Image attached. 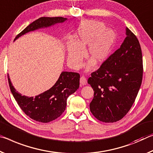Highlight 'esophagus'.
Masks as SVG:
<instances>
[{"mask_svg":"<svg viewBox=\"0 0 153 153\" xmlns=\"http://www.w3.org/2000/svg\"><path fill=\"white\" fill-rule=\"evenodd\" d=\"M80 84L82 85H85L87 84V79L85 76H81L80 78Z\"/></svg>","mask_w":153,"mask_h":153,"instance_id":"1","label":"esophagus"}]
</instances>
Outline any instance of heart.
Segmentation results:
<instances>
[{"label": "heart", "mask_w": 153, "mask_h": 153, "mask_svg": "<svg viewBox=\"0 0 153 153\" xmlns=\"http://www.w3.org/2000/svg\"><path fill=\"white\" fill-rule=\"evenodd\" d=\"M100 22L85 21L79 27L75 36V42L68 44V63L74 68L82 64L85 57L84 49L89 45L87 57L91 61L87 64L86 70L90 71L93 63L100 64L107 59L116 41V34L111 29L105 28Z\"/></svg>", "instance_id": "heart-1"}]
</instances>
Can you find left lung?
Segmentation results:
<instances>
[{
	"mask_svg": "<svg viewBox=\"0 0 153 153\" xmlns=\"http://www.w3.org/2000/svg\"><path fill=\"white\" fill-rule=\"evenodd\" d=\"M142 74L140 42L126 27V37L120 48L88 79L87 82L94 91L89 104L94 116L104 123H114L123 118L135 102Z\"/></svg>",
	"mask_w": 153,
	"mask_h": 153,
	"instance_id": "obj_1",
	"label": "left lung"
}]
</instances>
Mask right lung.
<instances>
[{
    "label": "right lung",
    "instance_id": "add662e5",
    "mask_svg": "<svg viewBox=\"0 0 153 153\" xmlns=\"http://www.w3.org/2000/svg\"><path fill=\"white\" fill-rule=\"evenodd\" d=\"M66 20L67 18L62 17H40L17 35L14 41L27 32L51 27ZM8 81L11 93L24 113L36 121L49 123L58 118L64 112L68 97L79 89L80 75L76 72H62L53 87L34 97L18 93L12 85L9 74Z\"/></svg>",
    "mask_w": 153,
    "mask_h": 153
}]
</instances>
